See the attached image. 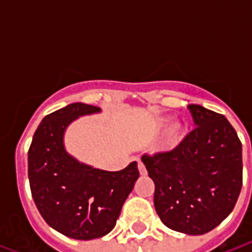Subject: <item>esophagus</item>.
<instances>
[{
	"mask_svg": "<svg viewBox=\"0 0 252 252\" xmlns=\"http://www.w3.org/2000/svg\"><path fill=\"white\" fill-rule=\"evenodd\" d=\"M137 167H139V171H140V174H142V175L147 174V170H146V166H144V163H143V162H140V160H139V163H137Z\"/></svg>",
	"mask_w": 252,
	"mask_h": 252,
	"instance_id": "esophagus-1",
	"label": "esophagus"
}]
</instances>
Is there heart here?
I'll use <instances>...</instances> for the list:
<instances>
[{"label":"heart","mask_w":252,"mask_h":252,"mask_svg":"<svg viewBox=\"0 0 252 252\" xmlns=\"http://www.w3.org/2000/svg\"><path fill=\"white\" fill-rule=\"evenodd\" d=\"M181 133H182V128L180 124H173L171 126H169V129L166 132V142L169 144H174L180 140Z\"/></svg>","instance_id":"1"}]
</instances>
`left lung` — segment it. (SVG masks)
<instances>
[{
    "label": "left lung",
    "instance_id": "1",
    "mask_svg": "<svg viewBox=\"0 0 252 252\" xmlns=\"http://www.w3.org/2000/svg\"><path fill=\"white\" fill-rule=\"evenodd\" d=\"M195 128L171 151L143 155L155 184L154 205L166 227L188 235L216 228L232 212L243 184L242 143L229 121L188 106Z\"/></svg>",
    "mask_w": 252,
    "mask_h": 252
}]
</instances>
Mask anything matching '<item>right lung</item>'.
<instances>
[{
    "mask_svg": "<svg viewBox=\"0 0 252 252\" xmlns=\"http://www.w3.org/2000/svg\"><path fill=\"white\" fill-rule=\"evenodd\" d=\"M98 106L75 102L47 115L28 151L31 191L46 222L68 238L92 240L109 233L139 178L136 162L120 171L79 163L63 144L70 123L98 113Z\"/></svg>",
    "mask_w": 252,
    "mask_h": 252,
    "instance_id": "1",
    "label": "right lung"
}]
</instances>
